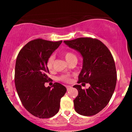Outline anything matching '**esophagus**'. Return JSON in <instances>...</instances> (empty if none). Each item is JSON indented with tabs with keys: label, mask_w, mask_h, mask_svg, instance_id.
Returning <instances> with one entry per match:
<instances>
[{
	"label": "esophagus",
	"mask_w": 132,
	"mask_h": 132,
	"mask_svg": "<svg viewBox=\"0 0 132 132\" xmlns=\"http://www.w3.org/2000/svg\"><path fill=\"white\" fill-rule=\"evenodd\" d=\"M66 88H67V90H68V91L70 90V89L71 88V86H66Z\"/></svg>",
	"instance_id": "esophagus-1"
}]
</instances>
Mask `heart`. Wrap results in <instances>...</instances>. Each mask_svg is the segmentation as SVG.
Returning <instances> with one entry per match:
<instances>
[{"label":"heart","mask_w":132,"mask_h":132,"mask_svg":"<svg viewBox=\"0 0 132 132\" xmlns=\"http://www.w3.org/2000/svg\"><path fill=\"white\" fill-rule=\"evenodd\" d=\"M63 56L68 63H70L71 61H76L77 60L76 56V55L74 53L71 52H69V51L64 52L63 53ZM53 61H54V57H53V56H51L49 57L47 62H46V66H47V68L50 70H51L52 69ZM59 79L64 82H69L70 81V78L69 76H62L59 78Z\"/></svg>","instance_id":"obj_1"}]
</instances>
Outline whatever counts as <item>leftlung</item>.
Returning <instances> with one entry per match:
<instances>
[{
  "instance_id": "obj_1",
  "label": "left lung",
  "mask_w": 132,
  "mask_h": 132,
  "mask_svg": "<svg viewBox=\"0 0 132 132\" xmlns=\"http://www.w3.org/2000/svg\"><path fill=\"white\" fill-rule=\"evenodd\" d=\"M63 42L82 57V67L77 82L90 85L86 90L82 89L80 85L73 86L79 93L73 101L75 111L84 116L97 114L107 105L115 91L117 79L112 55L97 39L79 38Z\"/></svg>"
}]
</instances>
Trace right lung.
Segmentation results:
<instances>
[{"instance_id": "obj_1", "label": "right lung", "mask_w": 132, "mask_h": 132, "mask_svg": "<svg viewBox=\"0 0 132 132\" xmlns=\"http://www.w3.org/2000/svg\"><path fill=\"white\" fill-rule=\"evenodd\" d=\"M62 41L37 39L28 42L20 51L15 66V85L23 105L35 117L49 118L59 110L66 88L59 82L45 86L48 78L46 62Z\"/></svg>"}]
</instances>
